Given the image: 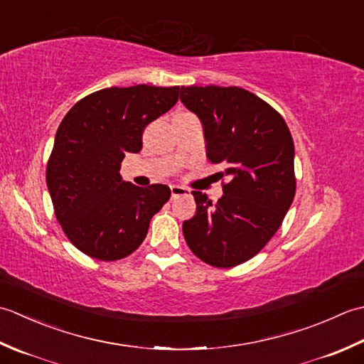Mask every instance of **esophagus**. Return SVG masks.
Here are the masks:
<instances>
[{
	"mask_svg": "<svg viewBox=\"0 0 364 364\" xmlns=\"http://www.w3.org/2000/svg\"><path fill=\"white\" fill-rule=\"evenodd\" d=\"M182 195H188V190L181 187V185H171V196L173 198L182 196Z\"/></svg>",
	"mask_w": 364,
	"mask_h": 364,
	"instance_id": "1",
	"label": "esophagus"
}]
</instances>
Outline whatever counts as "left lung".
Listing matches in <instances>:
<instances>
[{
    "instance_id": "left-lung-1",
    "label": "left lung",
    "mask_w": 364,
    "mask_h": 364,
    "mask_svg": "<svg viewBox=\"0 0 364 364\" xmlns=\"http://www.w3.org/2000/svg\"><path fill=\"white\" fill-rule=\"evenodd\" d=\"M181 102L203 124L205 155L229 182L217 204L191 191L196 213L182 225L190 250L220 269L261 251L295 196L294 141L283 117L247 89L182 86Z\"/></svg>"
}]
</instances>
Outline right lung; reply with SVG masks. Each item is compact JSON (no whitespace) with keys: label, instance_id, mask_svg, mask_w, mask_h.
<instances>
[{"label":"right lung","instance_id":"right-lung-1","mask_svg":"<svg viewBox=\"0 0 364 364\" xmlns=\"http://www.w3.org/2000/svg\"><path fill=\"white\" fill-rule=\"evenodd\" d=\"M177 100L179 86L107 87L77 102L59 124L47 187L59 225L81 253L117 261L146 239L171 190L124 182L121 163L141 151L146 125Z\"/></svg>","mask_w":364,"mask_h":364}]
</instances>
